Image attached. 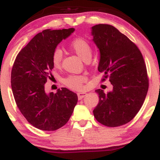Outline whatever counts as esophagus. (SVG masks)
Returning <instances> with one entry per match:
<instances>
[{"label":"esophagus","mask_w":160,"mask_h":160,"mask_svg":"<svg viewBox=\"0 0 160 160\" xmlns=\"http://www.w3.org/2000/svg\"><path fill=\"white\" fill-rule=\"evenodd\" d=\"M86 95V92H78V99L79 100H80V99H82L83 97H85Z\"/></svg>","instance_id":"obj_1"}]
</instances>
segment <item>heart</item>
<instances>
[{
  "mask_svg": "<svg viewBox=\"0 0 160 160\" xmlns=\"http://www.w3.org/2000/svg\"><path fill=\"white\" fill-rule=\"evenodd\" d=\"M71 47L83 61L91 58V46L89 42L83 38L75 39L71 43ZM62 58H63V52L62 49L58 47L55 49L52 55V62L55 68H58L61 65ZM86 80V78L83 75H71L64 80V83L71 89L79 90L82 89Z\"/></svg>",
  "mask_w": 160,
  "mask_h": 160,
  "instance_id": "heart-1",
  "label": "heart"
}]
</instances>
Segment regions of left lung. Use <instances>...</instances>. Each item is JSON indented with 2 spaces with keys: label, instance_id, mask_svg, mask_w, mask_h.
<instances>
[{
  "label": "left lung",
  "instance_id": "1",
  "mask_svg": "<svg viewBox=\"0 0 160 160\" xmlns=\"http://www.w3.org/2000/svg\"><path fill=\"white\" fill-rule=\"evenodd\" d=\"M92 40L100 52L98 70L109 78L113 89H96L99 101L93 111L98 122L117 127L130 122L141 109L148 93V73L137 46L111 25L92 27Z\"/></svg>",
  "mask_w": 160,
  "mask_h": 160
}]
</instances>
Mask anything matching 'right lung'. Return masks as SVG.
<instances>
[{
  "label": "right lung",
  "mask_w": 160,
  "mask_h": 160,
  "mask_svg": "<svg viewBox=\"0 0 160 160\" xmlns=\"http://www.w3.org/2000/svg\"><path fill=\"white\" fill-rule=\"evenodd\" d=\"M74 30L43 31L20 51L12 66L11 86L16 105L28 122L40 130L55 131L65 126L78 103V95L67 88L56 93L45 92L54 68L53 50Z\"/></svg>",
  "instance_id": "1"
}]
</instances>
